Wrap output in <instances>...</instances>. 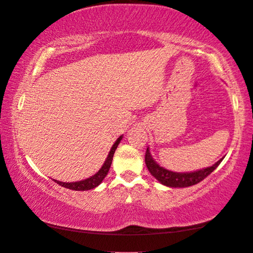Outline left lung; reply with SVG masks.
<instances>
[{
  "label": "left lung",
  "mask_w": 253,
  "mask_h": 253,
  "mask_svg": "<svg viewBox=\"0 0 253 253\" xmlns=\"http://www.w3.org/2000/svg\"><path fill=\"white\" fill-rule=\"evenodd\" d=\"M222 160H224V157L219 160L218 162H215L212 167H208L206 169H201L193 172H173L164 169L163 167L157 164L152 157L148 147L145 155L146 167H147L148 171L151 172L153 177L156 178L162 185L172 188H184L199 184L200 181H202L204 178H207L220 164Z\"/></svg>",
  "instance_id": "left-lung-1"
}]
</instances>
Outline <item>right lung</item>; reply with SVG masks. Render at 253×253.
Wrapping results in <instances>:
<instances>
[{"instance_id":"obj_1","label":"right lung","mask_w":253,"mask_h":253,"mask_svg":"<svg viewBox=\"0 0 253 253\" xmlns=\"http://www.w3.org/2000/svg\"><path fill=\"white\" fill-rule=\"evenodd\" d=\"M122 135H120V137L116 139V141L114 142V145L112 146L111 151L108 153V156L107 159H106L105 163L102 164V167L100 168V170L97 172V173H94L93 175H91L90 178H86L84 179V180L81 181H73V182H64V181H58V180H53L57 182L58 185L63 186L65 188H68V189H72V190H89V189H93L96 188L98 185L101 184V181L104 180V178L107 175L108 171H109V168H111V164H112V161H113V156H114V153L116 151V148H118L119 144L122 140Z\"/></svg>"}]
</instances>
